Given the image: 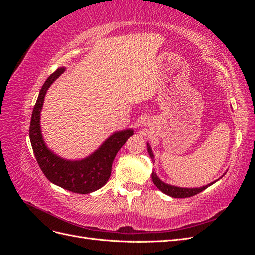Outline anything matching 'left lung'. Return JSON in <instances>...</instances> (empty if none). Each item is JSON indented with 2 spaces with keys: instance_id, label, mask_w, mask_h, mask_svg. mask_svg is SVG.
Segmentation results:
<instances>
[{
  "instance_id": "obj_1",
  "label": "left lung",
  "mask_w": 255,
  "mask_h": 255,
  "mask_svg": "<svg viewBox=\"0 0 255 255\" xmlns=\"http://www.w3.org/2000/svg\"><path fill=\"white\" fill-rule=\"evenodd\" d=\"M148 144V152H149V155L150 157L152 158L153 163L155 160H154V155H153V152H152V149L149 143ZM152 181L154 183V185L160 190L163 191L164 194L170 196L172 198H188V197H192L195 196L197 194H199V192L203 191L204 189H206L208 186H211V185H213L215 182L211 183V184H207L205 185V186L203 187H199V188H182V187H176V186H172V185H169V184H166L164 183L163 181H161L160 179H158V176L156 175L155 172H152Z\"/></svg>"
}]
</instances>
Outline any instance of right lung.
Wrapping results in <instances>:
<instances>
[{
  "instance_id": "add662e5",
  "label": "right lung",
  "mask_w": 255,
  "mask_h": 255,
  "mask_svg": "<svg viewBox=\"0 0 255 255\" xmlns=\"http://www.w3.org/2000/svg\"><path fill=\"white\" fill-rule=\"evenodd\" d=\"M65 70L64 67L58 68L42 85L30 118L29 139L37 163L51 183L76 194H89L100 189L109 181L116 154L134 135V130L125 129L114 133L96 152L81 160H67L49 150L41 134L40 113L48 89Z\"/></svg>"
}]
</instances>
